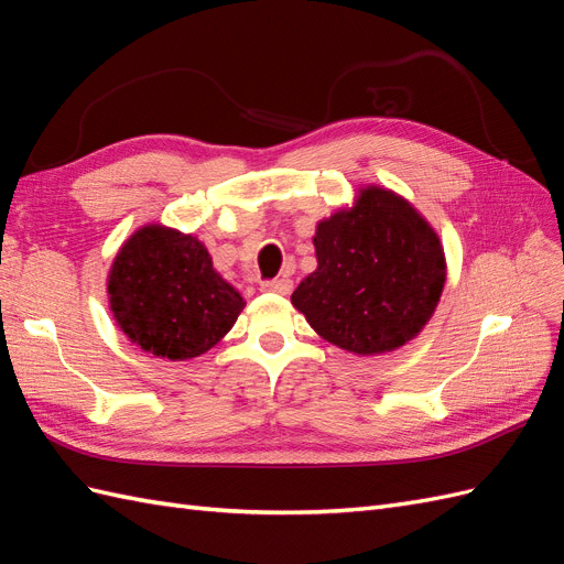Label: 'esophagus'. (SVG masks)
Returning a JSON list of instances; mask_svg holds the SVG:
<instances>
[{"instance_id": "obj_1", "label": "esophagus", "mask_w": 564, "mask_h": 564, "mask_svg": "<svg viewBox=\"0 0 564 564\" xmlns=\"http://www.w3.org/2000/svg\"><path fill=\"white\" fill-rule=\"evenodd\" d=\"M261 289H263V292H270V294H280V296H286V294H292L294 284H292V280L278 278V280H268V282H263V284H261Z\"/></svg>"}]
</instances>
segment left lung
Here are the masks:
<instances>
[{
  "instance_id": "obj_1",
  "label": "left lung",
  "mask_w": 564,
  "mask_h": 564,
  "mask_svg": "<svg viewBox=\"0 0 564 564\" xmlns=\"http://www.w3.org/2000/svg\"><path fill=\"white\" fill-rule=\"evenodd\" d=\"M317 270L292 294L294 308L329 344L357 355L412 340L447 280L437 232L404 197L362 187L350 209L317 224Z\"/></svg>"
}]
</instances>
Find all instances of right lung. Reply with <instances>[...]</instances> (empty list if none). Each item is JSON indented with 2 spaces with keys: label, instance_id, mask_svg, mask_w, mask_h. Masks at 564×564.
Instances as JSON below:
<instances>
[{
  "label": "right lung",
  "instance_id": "right-lung-1",
  "mask_svg": "<svg viewBox=\"0 0 564 564\" xmlns=\"http://www.w3.org/2000/svg\"><path fill=\"white\" fill-rule=\"evenodd\" d=\"M108 296L131 344L166 360L207 352L245 308L197 237L158 224L135 230L119 249Z\"/></svg>",
  "mask_w": 564,
  "mask_h": 564
}]
</instances>
